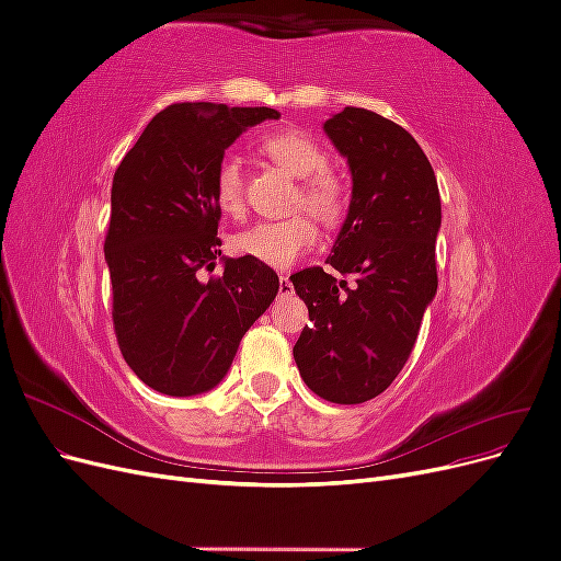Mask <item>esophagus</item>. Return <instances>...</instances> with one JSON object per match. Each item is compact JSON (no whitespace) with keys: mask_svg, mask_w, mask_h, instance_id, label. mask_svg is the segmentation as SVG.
<instances>
[{"mask_svg":"<svg viewBox=\"0 0 561 561\" xmlns=\"http://www.w3.org/2000/svg\"><path fill=\"white\" fill-rule=\"evenodd\" d=\"M293 295H295V285L290 283V278H287V276H280L278 297H280V299H287V297H293Z\"/></svg>","mask_w":561,"mask_h":561,"instance_id":"34e87169","label":"esophagus"}]
</instances>
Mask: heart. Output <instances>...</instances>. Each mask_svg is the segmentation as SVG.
Segmentation results:
<instances>
[{"mask_svg":"<svg viewBox=\"0 0 561 561\" xmlns=\"http://www.w3.org/2000/svg\"><path fill=\"white\" fill-rule=\"evenodd\" d=\"M264 154L283 171L301 180L295 198L297 208H307L322 225L339 227L351 210L348 180L328 165V151L309 133L276 130L262 140ZM213 192L217 208L225 215H241L245 206L243 165L236 154H225L215 168ZM318 243V227L309 215L266 219L233 236V250L262 264L287 268Z\"/></svg>","mask_w":561,"mask_h":561,"instance_id":"obj_1","label":"heart"}]
</instances>
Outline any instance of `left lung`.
I'll use <instances>...</instances> for the list:
<instances>
[{
  "label": "left lung",
  "instance_id": "left-lung-1",
  "mask_svg": "<svg viewBox=\"0 0 561 561\" xmlns=\"http://www.w3.org/2000/svg\"><path fill=\"white\" fill-rule=\"evenodd\" d=\"M325 133L346 157L351 210L325 264L290 276L311 325L293 348L316 396L360 404L393 383L416 344L437 293L435 239L443 222L433 165L402 126L363 107H344Z\"/></svg>",
  "mask_w": 561,
  "mask_h": 561
}]
</instances>
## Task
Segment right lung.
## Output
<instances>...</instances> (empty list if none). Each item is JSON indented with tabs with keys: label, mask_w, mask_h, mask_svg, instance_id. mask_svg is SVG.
<instances>
[{
	"label": "right lung",
	"mask_w": 561,
	"mask_h": 561,
	"mask_svg": "<svg viewBox=\"0 0 561 561\" xmlns=\"http://www.w3.org/2000/svg\"><path fill=\"white\" fill-rule=\"evenodd\" d=\"M271 107L178 103L159 112L112 180L105 260L112 320L128 367L163 396L206 393L227 377L243 334L276 299V271L219 260L213 180L239 135L278 118Z\"/></svg>",
	"instance_id": "add662e5"
}]
</instances>
